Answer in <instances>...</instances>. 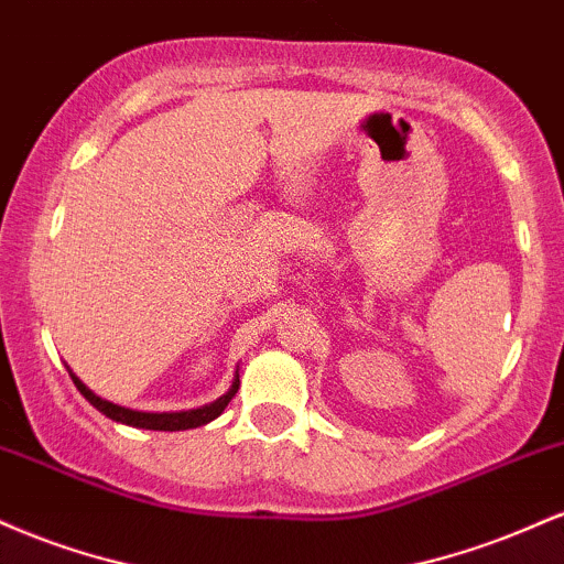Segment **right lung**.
<instances>
[{
	"label": "right lung",
	"mask_w": 564,
	"mask_h": 564,
	"mask_svg": "<svg viewBox=\"0 0 564 564\" xmlns=\"http://www.w3.org/2000/svg\"><path fill=\"white\" fill-rule=\"evenodd\" d=\"M70 379H74L76 390H79L84 398L93 403L97 411L106 413L108 419H113V422H121L127 426H138V430H159V432H180V430H196V426H204L209 422H215L219 413L228 408V403L232 400V394L238 392V368H236V377H232V384L230 390L225 394H219L215 403H206L200 408H191V411H164V413H153V411H134V408H124V405H116L111 400L100 398V394H95L89 390L84 381L76 377L74 371L68 368Z\"/></svg>",
	"instance_id": "right-lung-1"
}]
</instances>
